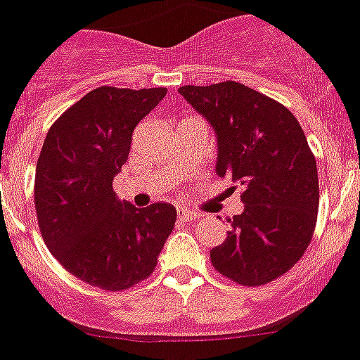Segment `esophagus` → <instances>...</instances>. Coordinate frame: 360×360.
<instances>
[{
	"label": "esophagus",
	"instance_id": "esophagus-1",
	"mask_svg": "<svg viewBox=\"0 0 360 360\" xmlns=\"http://www.w3.org/2000/svg\"><path fill=\"white\" fill-rule=\"evenodd\" d=\"M179 218L184 221H191V220H197V218H200V214L195 213V211H190V210H179Z\"/></svg>",
	"mask_w": 360,
	"mask_h": 360
}]
</instances>
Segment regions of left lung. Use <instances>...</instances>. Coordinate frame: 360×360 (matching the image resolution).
Wrapping results in <instances>:
<instances>
[{"label":"left lung","instance_id":"1","mask_svg":"<svg viewBox=\"0 0 360 360\" xmlns=\"http://www.w3.org/2000/svg\"><path fill=\"white\" fill-rule=\"evenodd\" d=\"M179 94L217 133V176L243 188V213L227 220L211 263L241 286L268 284L300 261L316 227L318 170L304 131L284 104L238 82Z\"/></svg>","mask_w":360,"mask_h":360}]
</instances>
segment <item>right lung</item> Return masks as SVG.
I'll use <instances>...</instances> for the list:
<instances>
[{
	"mask_svg": "<svg viewBox=\"0 0 360 360\" xmlns=\"http://www.w3.org/2000/svg\"><path fill=\"white\" fill-rule=\"evenodd\" d=\"M167 89L99 86L55 120L35 170L40 234L55 259L90 286L133 288L149 277L176 224L169 202H120L113 177L127 161L136 124Z\"/></svg>",
	"mask_w": 360,
	"mask_h": 360,
	"instance_id": "add662e5",
	"label": "right lung"
}]
</instances>
